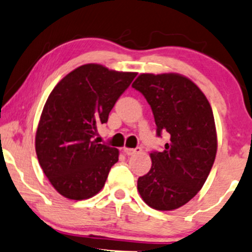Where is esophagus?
Here are the masks:
<instances>
[{
	"instance_id": "obj_1",
	"label": "esophagus",
	"mask_w": 252,
	"mask_h": 252,
	"mask_svg": "<svg viewBox=\"0 0 252 252\" xmlns=\"http://www.w3.org/2000/svg\"><path fill=\"white\" fill-rule=\"evenodd\" d=\"M123 153L126 155H128V156H130V155H135V154H138V153H141V148H124L123 149Z\"/></svg>"
}]
</instances>
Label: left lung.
Wrapping results in <instances>:
<instances>
[{"label":"left lung","instance_id":"1","mask_svg":"<svg viewBox=\"0 0 252 252\" xmlns=\"http://www.w3.org/2000/svg\"><path fill=\"white\" fill-rule=\"evenodd\" d=\"M132 88L152 108L156 135L168 134L162 152H152V168L137 180L147 205L172 211L187 204L204 186L217 154L215 117L209 100L189 78L142 73Z\"/></svg>","mask_w":252,"mask_h":252}]
</instances>
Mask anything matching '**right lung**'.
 Instances as JSON below:
<instances>
[{
  "label": "right lung",
  "mask_w": 252,
  "mask_h": 252,
  "mask_svg": "<svg viewBox=\"0 0 252 252\" xmlns=\"http://www.w3.org/2000/svg\"><path fill=\"white\" fill-rule=\"evenodd\" d=\"M136 74L86 63L63 77L48 96L35 150L45 175L65 198L89 199L104 187L118 149L94 137Z\"/></svg>",
  "instance_id": "add662e5"
}]
</instances>
